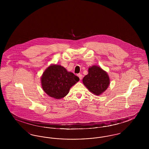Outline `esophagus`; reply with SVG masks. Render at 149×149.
Returning <instances> with one entry per match:
<instances>
[{
  "instance_id": "obj_1",
  "label": "esophagus",
  "mask_w": 149,
  "mask_h": 149,
  "mask_svg": "<svg viewBox=\"0 0 149 149\" xmlns=\"http://www.w3.org/2000/svg\"><path fill=\"white\" fill-rule=\"evenodd\" d=\"M78 77L80 79V80H81L82 79V75L81 74H78Z\"/></svg>"
}]
</instances>
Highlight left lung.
<instances>
[{
    "mask_svg": "<svg viewBox=\"0 0 149 149\" xmlns=\"http://www.w3.org/2000/svg\"><path fill=\"white\" fill-rule=\"evenodd\" d=\"M83 83L91 92L99 95L108 88L110 80L106 71L93 65L89 68L88 74L83 78Z\"/></svg>",
    "mask_w": 149,
    "mask_h": 149,
    "instance_id": "obj_1",
    "label": "left lung"
}]
</instances>
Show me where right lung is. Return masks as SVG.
I'll return each instance as SVG.
<instances>
[{
	"mask_svg": "<svg viewBox=\"0 0 149 149\" xmlns=\"http://www.w3.org/2000/svg\"><path fill=\"white\" fill-rule=\"evenodd\" d=\"M79 80L77 76L58 65H51L43 72L41 78L44 92L55 99L64 98L69 93L71 86Z\"/></svg>",
	"mask_w": 149,
	"mask_h": 149,
	"instance_id": "1",
	"label": "right lung"
}]
</instances>
